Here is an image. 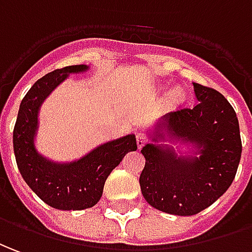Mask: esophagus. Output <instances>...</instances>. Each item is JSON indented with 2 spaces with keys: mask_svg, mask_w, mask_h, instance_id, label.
Instances as JSON below:
<instances>
[{
  "mask_svg": "<svg viewBox=\"0 0 252 252\" xmlns=\"http://www.w3.org/2000/svg\"><path fill=\"white\" fill-rule=\"evenodd\" d=\"M136 141H137V147H138V148H143L144 145L147 144V141H148V137L145 136L144 133H137Z\"/></svg>",
  "mask_w": 252,
  "mask_h": 252,
  "instance_id": "esophagus-1",
  "label": "esophagus"
}]
</instances>
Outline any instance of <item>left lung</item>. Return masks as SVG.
Wrapping results in <instances>:
<instances>
[{
	"mask_svg": "<svg viewBox=\"0 0 252 252\" xmlns=\"http://www.w3.org/2000/svg\"><path fill=\"white\" fill-rule=\"evenodd\" d=\"M196 103L163 116L158 127L197 148L196 156H177L170 148L147 144L140 176L144 199L174 216H193L221 197L235 180L242 138L233 107L220 92L193 83ZM160 131V129H159ZM162 134H156L158 141Z\"/></svg>",
	"mask_w": 252,
	"mask_h": 252,
	"instance_id": "left-lung-1",
	"label": "left lung"
}]
</instances>
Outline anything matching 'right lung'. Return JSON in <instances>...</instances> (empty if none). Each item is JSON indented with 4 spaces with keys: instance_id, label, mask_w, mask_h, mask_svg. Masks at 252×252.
<instances>
[{
    "instance_id": "obj_1",
    "label": "right lung",
    "mask_w": 252,
    "mask_h": 252,
    "mask_svg": "<svg viewBox=\"0 0 252 252\" xmlns=\"http://www.w3.org/2000/svg\"><path fill=\"white\" fill-rule=\"evenodd\" d=\"M86 70L88 65L83 64L70 65L38 79L20 103L13 129V151L20 174L41 200L57 210H85L97 204L107 177L123 156L137 149L136 136L127 134L97 147L76 162H50L36 152L34 137L42 101L68 74Z\"/></svg>"
}]
</instances>
